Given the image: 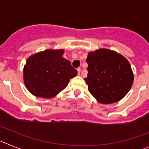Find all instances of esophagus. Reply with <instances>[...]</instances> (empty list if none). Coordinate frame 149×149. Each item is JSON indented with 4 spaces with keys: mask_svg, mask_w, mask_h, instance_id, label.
<instances>
[{
    "mask_svg": "<svg viewBox=\"0 0 149 149\" xmlns=\"http://www.w3.org/2000/svg\"><path fill=\"white\" fill-rule=\"evenodd\" d=\"M77 71H78V74L79 75L80 73H81V68H78Z\"/></svg>",
    "mask_w": 149,
    "mask_h": 149,
    "instance_id": "1",
    "label": "esophagus"
}]
</instances>
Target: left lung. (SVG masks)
Here are the masks:
<instances>
[{
    "label": "left lung",
    "mask_w": 149,
    "mask_h": 149,
    "mask_svg": "<svg viewBox=\"0 0 149 149\" xmlns=\"http://www.w3.org/2000/svg\"><path fill=\"white\" fill-rule=\"evenodd\" d=\"M88 91L102 104H111L122 100L131 89L134 74L124 56L108 49L90 52L86 60Z\"/></svg>",
    "instance_id": "obj_1"
}]
</instances>
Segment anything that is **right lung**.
<instances>
[{"label": "right lung", "mask_w": 149, "mask_h": 149, "mask_svg": "<svg viewBox=\"0 0 149 149\" xmlns=\"http://www.w3.org/2000/svg\"><path fill=\"white\" fill-rule=\"evenodd\" d=\"M64 49H46L29 56L24 68V81L32 94L52 98L77 76L71 63L63 58Z\"/></svg>", "instance_id": "add662e5"}]
</instances>
